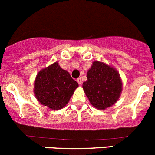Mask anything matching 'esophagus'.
Masks as SVG:
<instances>
[{
	"mask_svg": "<svg viewBox=\"0 0 155 155\" xmlns=\"http://www.w3.org/2000/svg\"><path fill=\"white\" fill-rule=\"evenodd\" d=\"M77 81H78V83L79 84H80V85H81V84H82V81H81V78H78V79H77Z\"/></svg>",
	"mask_w": 155,
	"mask_h": 155,
	"instance_id": "34e87169",
	"label": "esophagus"
}]
</instances>
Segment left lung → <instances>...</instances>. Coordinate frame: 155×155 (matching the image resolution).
<instances>
[{
	"mask_svg": "<svg viewBox=\"0 0 155 155\" xmlns=\"http://www.w3.org/2000/svg\"><path fill=\"white\" fill-rule=\"evenodd\" d=\"M87 80L83 89L91 104L98 110H104L116 104L120 97L123 84L114 68L95 61L88 70Z\"/></svg>",
	"mask_w": 155,
	"mask_h": 155,
	"instance_id": "8db88e82",
	"label": "left lung"
}]
</instances>
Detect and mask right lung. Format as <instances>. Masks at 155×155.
Listing matches in <instances>:
<instances>
[{"instance_id":"right-lung-1","label":"right lung","mask_w":155,"mask_h":155,"mask_svg":"<svg viewBox=\"0 0 155 155\" xmlns=\"http://www.w3.org/2000/svg\"><path fill=\"white\" fill-rule=\"evenodd\" d=\"M78 84L70 74L54 62L36 75L34 94L37 101L52 110L65 107Z\"/></svg>"}]
</instances>
